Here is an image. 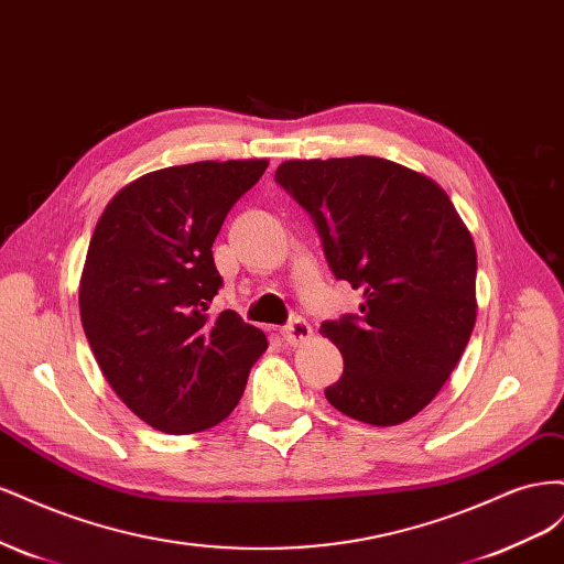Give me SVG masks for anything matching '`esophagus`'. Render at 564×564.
Returning <instances> with one entry per match:
<instances>
[{
  "label": "esophagus",
  "mask_w": 564,
  "mask_h": 564,
  "mask_svg": "<svg viewBox=\"0 0 564 564\" xmlns=\"http://www.w3.org/2000/svg\"><path fill=\"white\" fill-rule=\"evenodd\" d=\"M280 336L286 340L289 346H303L305 340H311V338H313V329H311V324H308V322L301 319V317H296V319L289 322L286 327H282V329H280Z\"/></svg>",
  "instance_id": "1"
}]
</instances>
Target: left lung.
<instances>
[{
    "mask_svg": "<svg viewBox=\"0 0 564 564\" xmlns=\"http://www.w3.org/2000/svg\"><path fill=\"white\" fill-rule=\"evenodd\" d=\"M275 181L315 220L336 280L360 313L324 322L344 377L324 390L340 414L398 425L437 395L475 327L477 256L449 195L381 158L289 160Z\"/></svg>",
    "mask_w": 564,
    "mask_h": 564,
    "instance_id": "obj_1",
    "label": "left lung"
}]
</instances>
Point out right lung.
Masks as SVG:
<instances>
[{
    "instance_id": "add662e5",
    "label": "right lung",
    "mask_w": 564,
    "mask_h": 564,
    "mask_svg": "<svg viewBox=\"0 0 564 564\" xmlns=\"http://www.w3.org/2000/svg\"><path fill=\"white\" fill-rule=\"evenodd\" d=\"M268 160L166 166L131 181L98 218L79 280L96 362L131 412L169 435L207 431L240 402L261 329L212 317L214 240Z\"/></svg>"
}]
</instances>
